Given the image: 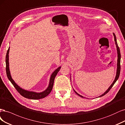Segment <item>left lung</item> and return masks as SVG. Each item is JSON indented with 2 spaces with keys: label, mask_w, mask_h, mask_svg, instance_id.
<instances>
[{
  "label": "left lung",
  "mask_w": 125,
  "mask_h": 125,
  "mask_svg": "<svg viewBox=\"0 0 125 125\" xmlns=\"http://www.w3.org/2000/svg\"><path fill=\"white\" fill-rule=\"evenodd\" d=\"M113 35L114 36V41H115V44H116V47H117V54H118V59H117V72H116V77L115 78V80H114L113 83H112L111 85L110 86V87L108 88V89L104 92V93L101 95L100 96H99V97H101V96L104 95L105 94H106L107 93H108V91H109L111 88H112V87L113 86V85L114 84V83H116V82L117 80V79H118L119 78V74H120V58H121V55H120V49H119V48L118 46V44H117V41H116V36L115 35L114 33H113ZM74 91H75V93L77 94V95H78L79 96H80V97L82 98H84L83 97V96H82L81 95L79 94H77V92H76L74 90Z\"/></svg>",
  "instance_id": "obj_1"
}]
</instances>
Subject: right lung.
<instances>
[{"label": "right lung", "instance_id": "obj_1", "mask_svg": "<svg viewBox=\"0 0 125 125\" xmlns=\"http://www.w3.org/2000/svg\"><path fill=\"white\" fill-rule=\"evenodd\" d=\"M9 49L10 48H9L7 52V54H6V73L8 78L9 79V80L11 82L12 84H13L14 88L16 89L19 93L24 96V98H27V99H33V100H38V99H42L43 98L46 97L48 94H49L52 89V88H53V83H54V80L55 79V77L56 75L58 74L59 71H60V69L61 68V67H58L57 70H55L53 73L52 74L51 77L50 79V83L49 86L47 88V89L45 90L44 91L42 92H40V93H37V92H35L33 91H29L25 90L24 89H22L21 88H20L18 85H17L16 83L14 82V80L12 79V77L10 75V72L9 71Z\"/></svg>", "mask_w": 125, "mask_h": 125}]
</instances>
